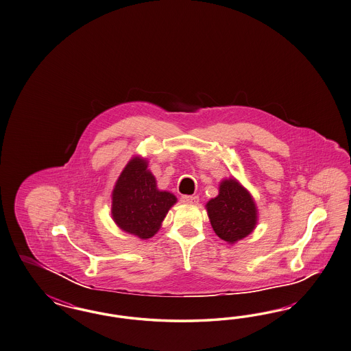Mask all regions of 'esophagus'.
I'll return each mask as SVG.
<instances>
[{
    "instance_id": "obj_1",
    "label": "esophagus",
    "mask_w": 351,
    "mask_h": 351,
    "mask_svg": "<svg viewBox=\"0 0 351 351\" xmlns=\"http://www.w3.org/2000/svg\"><path fill=\"white\" fill-rule=\"evenodd\" d=\"M181 201L188 203V204H195V203H198L199 198H198V195H182Z\"/></svg>"
}]
</instances>
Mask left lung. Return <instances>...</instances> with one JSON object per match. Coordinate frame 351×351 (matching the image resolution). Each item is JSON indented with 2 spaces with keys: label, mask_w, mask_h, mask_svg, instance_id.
Returning a JSON list of instances; mask_svg holds the SVG:
<instances>
[{
  "label": "left lung",
  "mask_w": 351,
  "mask_h": 351,
  "mask_svg": "<svg viewBox=\"0 0 351 351\" xmlns=\"http://www.w3.org/2000/svg\"><path fill=\"white\" fill-rule=\"evenodd\" d=\"M206 207L215 233L228 243H235L255 229V202L250 193L234 179L223 180L219 195Z\"/></svg>",
  "instance_id": "8db88e82"
}]
</instances>
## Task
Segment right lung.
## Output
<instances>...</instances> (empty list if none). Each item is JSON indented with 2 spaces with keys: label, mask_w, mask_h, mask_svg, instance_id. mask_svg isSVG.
<instances>
[{
  "label": "right lung",
  "mask_w": 351,
  "mask_h": 351,
  "mask_svg": "<svg viewBox=\"0 0 351 351\" xmlns=\"http://www.w3.org/2000/svg\"><path fill=\"white\" fill-rule=\"evenodd\" d=\"M112 216L118 226L147 239L158 232L176 197L160 191L147 160L134 158L119 175L112 195Z\"/></svg>",
  "instance_id": "right-lung-1"
}]
</instances>
